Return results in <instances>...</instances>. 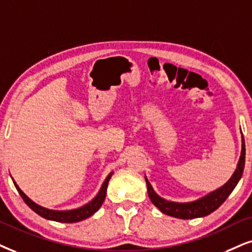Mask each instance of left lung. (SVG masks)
Returning <instances> with one entry per match:
<instances>
[{"mask_svg": "<svg viewBox=\"0 0 252 252\" xmlns=\"http://www.w3.org/2000/svg\"><path fill=\"white\" fill-rule=\"evenodd\" d=\"M244 163H245V144H244V138L242 139V154L240 161H238L236 171L234 172L232 177L229 179V181L221 189L214 190L208 195L202 197V199L196 200V201L193 202H186V203H178V202H171L167 201V200L163 199L156 194V192L152 189L151 184L149 183V180L146 179L145 181L146 185H148V193L150 196V200L154 205L157 207L160 212H163L164 214L173 216V218L177 219H196V218H202V216H206L211 214L216 209L219 208L220 206L223 203L229 194L232 192V189L236 187L238 181H240L242 174H243L244 170Z\"/></svg>", "mask_w": 252, "mask_h": 252, "instance_id": "8db88e82", "label": "left lung"}]
</instances>
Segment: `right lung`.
<instances>
[{"instance_id":"obj_1","label":"right lung","mask_w":252,"mask_h":252,"mask_svg":"<svg viewBox=\"0 0 252 252\" xmlns=\"http://www.w3.org/2000/svg\"><path fill=\"white\" fill-rule=\"evenodd\" d=\"M111 176H113V172H111L109 176L107 177V179L104 180L102 187H101L100 192H98L97 195L95 196L91 202L87 203V205H85L84 207H81V208L73 209V211H51V209L44 208V207H41L39 205H37V203H34L33 201H31V200L29 199L23 192H22L21 189L17 186V184H16L15 181L14 184H15V187L18 190V193L21 194L22 199L24 200V202L27 203V205L30 207L34 213H37L38 215H40L41 218L46 220H52V221H57V222H63V223H73V222H79L89 218V216L93 215L94 213L100 208L101 205H102L104 201V197H106L108 181H109Z\"/></svg>"}]
</instances>
